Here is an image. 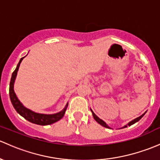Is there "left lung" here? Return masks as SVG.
I'll return each mask as SVG.
<instances>
[{"label": "left lung", "instance_id": "1", "mask_svg": "<svg viewBox=\"0 0 160 160\" xmlns=\"http://www.w3.org/2000/svg\"><path fill=\"white\" fill-rule=\"evenodd\" d=\"M91 111H92V110H91ZM92 113H93V118H94V120H95L96 121H97V122H98V123H100V125L102 126V127H106V128H110V127H109L107 125V123H106V122H104V121H102V120H101V119H100V118H99V117H97V116L96 115L95 113H94V112H93V111H92ZM145 113H146V112H145ZM145 113H143V114H142V115H141L140 117H137V118H136L135 120H132V121H131V122H129V123L127 124V126H125V127H128V126H129H129L132 125V124H134V123H135V122H138V121H139V120H140V119L142 118V117H143L144 115H145ZM124 127H123V128H124Z\"/></svg>", "mask_w": 160, "mask_h": 160}]
</instances>
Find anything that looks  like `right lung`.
<instances>
[{
  "label": "right lung",
  "mask_w": 160,
  "mask_h": 160,
  "mask_svg": "<svg viewBox=\"0 0 160 160\" xmlns=\"http://www.w3.org/2000/svg\"><path fill=\"white\" fill-rule=\"evenodd\" d=\"M24 58V57H23ZM23 58H21L19 63H18V66H17L16 69H15L14 71L13 72L12 76H11V82H10V87H9V94H10V99H11V101L12 102L13 107H14V109L16 110L17 112L20 114L21 116H22L23 118L26 119L27 120H28L29 122H33V123L38 124V125L40 126H46V125H50V124L53 123V122H57V121L60 120L62 117H63L65 113V111L67 110L66 106L64 109L63 110L60 111V112L55 114H50V115H47V114H40L37 113V112H32L31 110H28V109L25 108L21 104V102L18 100V99L17 98L16 95H15L14 91H13V83H14L15 78H16L17 73H18V70L19 69L20 63H21Z\"/></svg>",
  "instance_id": "add662e5"
}]
</instances>
